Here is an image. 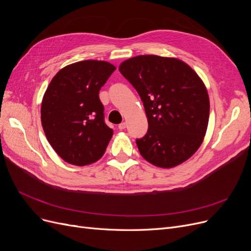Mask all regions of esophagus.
<instances>
[{"label": "esophagus", "mask_w": 251, "mask_h": 251, "mask_svg": "<svg viewBox=\"0 0 251 251\" xmlns=\"http://www.w3.org/2000/svg\"><path fill=\"white\" fill-rule=\"evenodd\" d=\"M126 127V123H121V124L118 126L119 130H125Z\"/></svg>", "instance_id": "esophagus-1"}]
</instances>
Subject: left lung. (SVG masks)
<instances>
[{
	"label": "left lung",
	"mask_w": 251,
	"mask_h": 251,
	"mask_svg": "<svg viewBox=\"0 0 251 251\" xmlns=\"http://www.w3.org/2000/svg\"><path fill=\"white\" fill-rule=\"evenodd\" d=\"M143 102L149 130L136 140L141 156L158 168L186 161L200 148L209 118V97L198 74L176 57L138 55L119 66Z\"/></svg>",
	"instance_id": "obj_1"
}]
</instances>
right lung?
Wrapping results in <instances>:
<instances>
[{
    "instance_id": "1",
    "label": "right lung",
    "mask_w": 251,
    "mask_h": 251,
    "mask_svg": "<svg viewBox=\"0 0 251 251\" xmlns=\"http://www.w3.org/2000/svg\"><path fill=\"white\" fill-rule=\"evenodd\" d=\"M116 67L88 59L68 65L53 77L41 107L43 130L64 161L83 166L102 157L113 136L104 124L100 90Z\"/></svg>"
}]
</instances>
